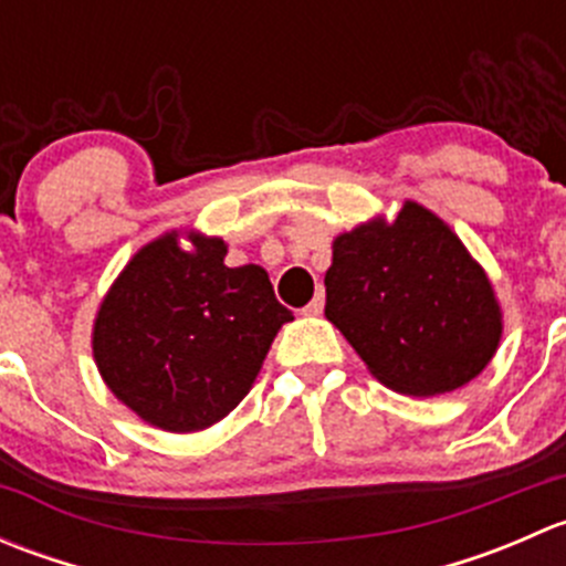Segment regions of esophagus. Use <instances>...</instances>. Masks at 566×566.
<instances>
[{"label": "esophagus", "instance_id": "34e87169", "mask_svg": "<svg viewBox=\"0 0 566 566\" xmlns=\"http://www.w3.org/2000/svg\"><path fill=\"white\" fill-rule=\"evenodd\" d=\"M323 304H325V295H323V290H317V293H315V298H312L310 304L304 306V315H310V317H317V315H323Z\"/></svg>", "mask_w": 566, "mask_h": 566}]
</instances>
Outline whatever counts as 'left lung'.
<instances>
[{"instance_id":"obj_1","label":"left lung","mask_w":566,"mask_h":566,"mask_svg":"<svg viewBox=\"0 0 566 566\" xmlns=\"http://www.w3.org/2000/svg\"><path fill=\"white\" fill-rule=\"evenodd\" d=\"M325 317L380 384L408 397L465 386L501 339L488 273L419 202H405L394 221H367L336 238Z\"/></svg>"}]
</instances>
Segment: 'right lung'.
<instances>
[{
	"label": "right lung",
	"instance_id": "right-lung-1",
	"mask_svg": "<svg viewBox=\"0 0 566 566\" xmlns=\"http://www.w3.org/2000/svg\"><path fill=\"white\" fill-rule=\"evenodd\" d=\"M167 232L142 247L106 293L93 356L114 397L147 424L197 432L247 397L293 312L260 265L227 268V243Z\"/></svg>",
	"mask_w": 566,
	"mask_h": 566
}]
</instances>
